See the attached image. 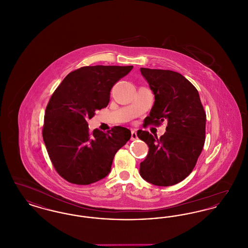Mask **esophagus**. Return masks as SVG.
<instances>
[{"label":"esophagus","instance_id":"1","mask_svg":"<svg viewBox=\"0 0 248 248\" xmlns=\"http://www.w3.org/2000/svg\"><path fill=\"white\" fill-rule=\"evenodd\" d=\"M137 139H138V136H137L136 130H131V140H136Z\"/></svg>","mask_w":248,"mask_h":248}]
</instances>
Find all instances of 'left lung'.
Here are the masks:
<instances>
[{
  "label": "left lung",
  "mask_w": 248,
  "mask_h": 248,
  "mask_svg": "<svg viewBox=\"0 0 248 248\" xmlns=\"http://www.w3.org/2000/svg\"><path fill=\"white\" fill-rule=\"evenodd\" d=\"M142 76L154 92V107L147 124L167 123L158 139L147 131H138L149 153L140 163V173L156 186H172L189 176L196 165L205 139L206 115L193 84L173 71L140 68Z\"/></svg>",
  "instance_id": "obj_1"
}]
</instances>
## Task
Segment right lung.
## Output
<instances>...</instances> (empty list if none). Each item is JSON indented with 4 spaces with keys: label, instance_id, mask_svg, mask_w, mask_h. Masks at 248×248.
<instances>
[{
    "label": "right lung",
    "instance_id": "right-lung-1",
    "mask_svg": "<svg viewBox=\"0 0 248 248\" xmlns=\"http://www.w3.org/2000/svg\"><path fill=\"white\" fill-rule=\"evenodd\" d=\"M133 66H87L69 73L48 102L43 138L50 160L67 181L89 185L107 177L131 131L114 126L89 131L87 121L106 108L114 83Z\"/></svg>",
    "mask_w": 248,
    "mask_h": 248
}]
</instances>
